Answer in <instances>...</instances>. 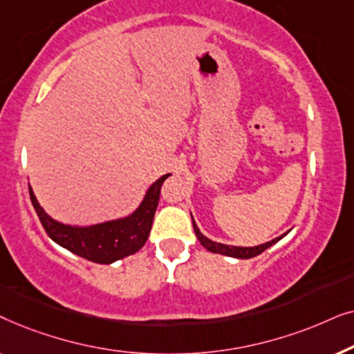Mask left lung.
<instances>
[{
  "mask_svg": "<svg viewBox=\"0 0 354 354\" xmlns=\"http://www.w3.org/2000/svg\"><path fill=\"white\" fill-rule=\"evenodd\" d=\"M192 222H193V229H195L196 239L200 240V243L205 246L207 251H211V253H219V254L230 256V258H239V259L254 258V256L261 254L264 250H268L269 246H272L274 243H277L279 240H282L283 236L288 234V232H287V234L280 235V236H277V239L270 240V241H268V243L258 245V246H230V245L217 243V241H212L209 239H206V236L200 232V229H198V225L195 224V219H193V217H192Z\"/></svg>",
  "mask_w": 354,
  "mask_h": 354,
  "instance_id": "1",
  "label": "left lung"
}]
</instances>
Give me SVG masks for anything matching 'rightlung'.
Masks as SVG:
<instances>
[{
  "instance_id": "obj_1",
  "label": "right lung",
  "mask_w": 354,
  "mask_h": 354,
  "mask_svg": "<svg viewBox=\"0 0 354 354\" xmlns=\"http://www.w3.org/2000/svg\"><path fill=\"white\" fill-rule=\"evenodd\" d=\"M169 176L171 174L158 178L148 188L143 201L132 214L122 219L101 222V224L88 227L67 225L55 221L37 201L30 187H28V192H30L32 205L35 207L37 216L40 217L43 229L53 241L91 263L111 264L125 256L137 253L147 243L158 207L161 185Z\"/></svg>"
}]
</instances>
